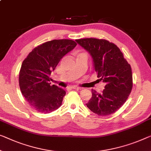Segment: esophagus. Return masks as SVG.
I'll return each mask as SVG.
<instances>
[{
	"label": "esophagus",
	"instance_id": "esophagus-1",
	"mask_svg": "<svg viewBox=\"0 0 151 151\" xmlns=\"http://www.w3.org/2000/svg\"><path fill=\"white\" fill-rule=\"evenodd\" d=\"M71 88L73 89H82L81 87H77V86H73V87H71Z\"/></svg>",
	"mask_w": 151,
	"mask_h": 151
}]
</instances>
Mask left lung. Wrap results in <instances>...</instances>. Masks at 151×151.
Segmentation results:
<instances>
[{
  "mask_svg": "<svg viewBox=\"0 0 151 151\" xmlns=\"http://www.w3.org/2000/svg\"><path fill=\"white\" fill-rule=\"evenodd\" d=\"M76 41L91 55L99 80L106 83L101 93L92 89L87 108L99 116L114 113L124 104L132 91L131 66L119 47L109 40L87 38Z\"/></svg>",
  "mask_w": 151,
  "mask_h": 151,
  "instance_id": "left-lung-1",
  "label": "left lung"
}]
</instances>
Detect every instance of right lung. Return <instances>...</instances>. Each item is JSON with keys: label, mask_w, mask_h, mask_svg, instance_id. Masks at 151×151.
Wrapping results in <instances>:
<instances>
[{"label": "right lung", "mask_w": 151, "mask_h": 151, "mask_svg": "<svg viewBox=\"0 0 151 151\" xmlns=\"http://www.w3.org/2000/svg\"><path fill=\"white\" fill-rule=\"evenodd\" d=\"M76 46L73 40L58 39L36 47L22 62L19 73V88L24 97L38 112L49 113L62 105L66 91L49 77L60 60Z\"/></svg>", "instance_id": "1"}]
</instances>
